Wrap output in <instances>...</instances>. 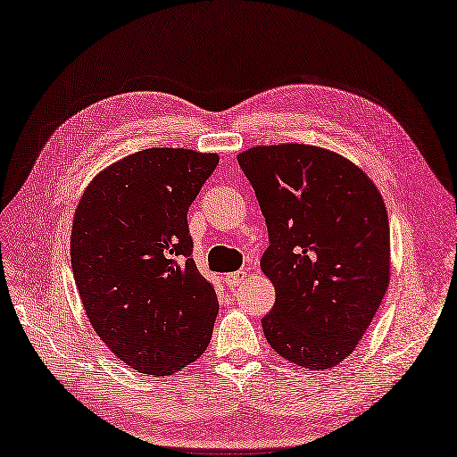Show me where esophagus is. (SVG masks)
I'll use <instances>...</instances> for the list:
<instances>
[{
  "instance_id": "obj_1",
  "label": "esophagus",
  "mask_w": 457,
  "mask_h": 457,
  "mask_svg": "<svg viewBox=\"0 0 457 457\" xmlns=\"http://www.w3.org/2000/svg\"><path fill=\"white\" fill-rule=\"evenodd\" d=\"M247 272L245 270H239V272H231V274H226V278H224V282H226V286L229 287V289H236V287H239V286H243L245 284V279H247Z\"/></svg>"
}]
</instances>
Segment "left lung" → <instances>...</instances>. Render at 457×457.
Here are the masks:
<instances>
[{
    "instance_id": "8db88e82",
    "label": "left lung",
    "mask_w": 457,
    "mask_h": 457,
    "mask_svg": "<svg viewBox=\"0 0 457 457\" xmlns=\"http://www.w3.org/2000/svg\"><path fill=\"white\" fill-rule=\"evenodd\" d=\"M266 220L261 270L276 289L262 319L289 362L324 370L353 353L390 284L388 212L353 162L311 145L253 146L237 156Z\"/></svg>"
}]
</instances>
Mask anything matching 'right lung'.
Returning <instances> with one entry per match:
<instances>
[{
	"mask_svg": "<svg viewBox=\"0 0 457 457\" xmlns=\"http://www.w3.org/2000/svg\"><path fill=\"white\" fill-rule=\"evenodd\" d=\"M218 154L146 148L88 183L71 228V266L90 326L140 374L168 377L201 357L218 297L191 259L187 210Z\"/></svg>",
	"mask_w": 457,
	"mask_h": 457,
	"instance_id": "add662e5",
	"label": "right lung"
}]
</instances>
